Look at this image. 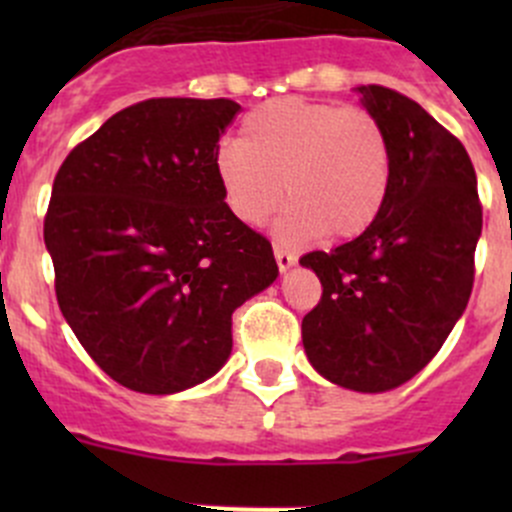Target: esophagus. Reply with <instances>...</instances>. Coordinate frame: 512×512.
<instances>
[{
    "label": "esophagus",
    "mask_w": 512,
    "mask_h": 512,
    "mask_svg": "<svg viewBox=\"0 0 512 512\" xmlns=\"http://www.w3.org/2000/svg\"><path fill=\"white\" fill-rule=\"evenodd\" d=\"M272 247H275V260H277V267H280L282 272L289 270V267H292L294 262H297V257H294L292 252H289L285 245H280V242H275V245H272Z\"/></svg>",
    "instance_id": "obj_1"
}]
</instances>
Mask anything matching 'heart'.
Segmentation results:
<instances>
[{
	"mask_svg": "<svg viewBox=\"0 0 512 512\" xmlns=\"http://www.w3.org/2000/svg\"><path fill=\"white\" fill-rule=\"evenodd\" d=\"M215 178L225 208L245 225L277 223L285 242L352 240L379 218L391 185L384 123L359 106L272 98L247 113L237 146H223Z\"/></svg>",
	"mask_w": 512,
	"mask_h": 512,
	"instance_id": "b5f03b06",
	"label": "heart"
}]
</instances>
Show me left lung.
Instances as JSON below:
<instances>
[{"label": "left lung", "mask_w": 512, "mask_h": 512, "mask_svg": "<svg viewBox=\"0 0 512 512\" xmlns=\"http://www.w3.org/2000/svg\"><path fill=\"white\" fill-rule=\"evenodd\" d=\"M359 94L389 133V195L356 240L299 260L322 282L302 342L324 379L379 394L416 376L466 309L483 205L448 128L394 89L366 84Z\"/></svg>", "instance_id": "left-lung-1"}]
</instances>
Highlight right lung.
<instances>
[{"mask_svg": "<svg viewBox=\"0 0 512 512\" xmlns=\"http://www.w3.org/2000/svg\"><path fill=\"white\" fill-rule=\"evenodd\" d=\"M230 98H148L61 163L44 218L61 314L121 386L175 394L232 349V312L277 277L265 235L225 208Z\"/></svg>", "mask_w": 512, "mask_h": 512, "instance_id": "1", "label": "right lung"}]
</instances>
